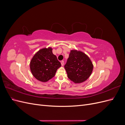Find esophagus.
<instances>
[{
	"label": "esophagus",
	"mask_w": 125,
	"mask_h": 125,
	"mask_svg": "<svg viewBox=\"0 0 125 125\" xmlns=\"http://www.w3.org/2000/svg\"><path fill=\"white\" fill-rule=\"evenodd\" d=\"M61 65H62V66H63V65H64V61H63V60H62V61H61Z\"/></svg>",
	"instance_id": "obj_1"
}]
</instances>
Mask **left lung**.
Returning <instances> with one entry per match:
<instances>
[{"mask_svg": "<svg viewBox=\"0 0 125 125\" xmlns=\"http://www.w3.org/2000/svg\"><path fill=\"white\" fill-rule=\"evenodd\" d=\"M64 67L68 78L75 83H80L90 77L93 65L90 58L83 52L71 50Z\"/></svg>", "mask_w": 125, "mask_h": 125, "instance_id": "left-lung-1", "label": "left lung"}]
</instances>
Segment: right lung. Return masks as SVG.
<instances>
[{"label":"right lung","mask_w":125,"mask_h":125,"mask_svg":"<svg viewBox=\"0 0 125 125\" xmlns=\"http://www.w3.org/2000/svg\"><path fill=\"white\" fill-rule=\"evenodd\" d=\"M51 47L41 49L34 55L30 62V70L33 75L41 82H47L53 78L61 67Z\"/></svg>","instance_id":"obj_1"}]
</instances>
